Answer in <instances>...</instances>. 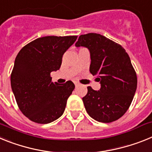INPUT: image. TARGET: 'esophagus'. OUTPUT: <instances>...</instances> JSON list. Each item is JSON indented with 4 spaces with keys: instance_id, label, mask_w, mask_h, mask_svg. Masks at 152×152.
Here are the masks:
<instances>
[{
    "instance_id": "obj_1",
    "label": "esophagus",
    "mask_w": 152,
    "mask_h": 152,
    "mask_svg": "<svg viewBox=\"0 0 152 152\" xmlns=\"http://www.w3.org/2000/svg\"><path fill=\"white\" fill-rule=\"evenodd\" d=\"M75 86H76V87L79 86H80V83H75Z\"/></svg>"
}]
</instances>
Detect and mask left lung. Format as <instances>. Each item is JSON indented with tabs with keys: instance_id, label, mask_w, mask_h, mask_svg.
<instances>
[{
	"instance_id": "8db88e82",
	"label": "left lung",
	"mask_w": 152,
	"mask_h": 152,
	"mask_svg": "<svg viewBox=\"0 0 152 152\" xmlns=\"http://www.w3.org/2000/svg\"><path fill=\"white\" fill-rule=\"evenodd\" d=\"M76 47L89 49V71L101 84L99 91L87 87L83 98L87 113L104 123L118 120L129 109L137 89V75L130 57L121 45L95 33L79 37Z\"/></svg>"
}]
</instances>
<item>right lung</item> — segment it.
I'll return each instance as SVG.
<instances>
[{
    "label": "right lung",
    "mask_w": 152,
    "mask_h": 152,
    "mask_svg": "<svg viewBox=\"0 0 152 152\" xmlns=\"http://www.w3.org/2000/svg\"><path fill=\"white\" fill-rule=\"evenodd\" d=\"M77 36L39 37L21 49L15 59L10 84L20 110L32 122L47 124L63 115L75 85L53 83L64 53Z\"/></svg>",
    "instance_id": "add662e5"
}]
</instances>
